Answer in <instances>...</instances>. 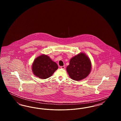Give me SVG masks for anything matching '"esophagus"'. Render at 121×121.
I'll return each instance as SVG.
<instances>
[{
	"label": "esophagus",
	"mask_w": 121,
	"mask_h": 121,
	"mask_svg": "<svg viewBox=\"0 0 121 121\" xmlns=\"http://www.w3.org/2000/svg\"><path fill=\"white\" fill-rule=\"evenodd\" d=\"M60 68H61V69H64L65 68V66H61V67H60Z\"/></svg>",
	"instance_id": "1"
}]
</instances>
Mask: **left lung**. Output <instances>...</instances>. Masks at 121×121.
I'll use <instances>...</instances> for the list:
<instances>
[{
	"label": "left lung",
	"instance_id": "8db88e82",
	"mask_svg": "<svg viewBox=\"0 0 121 121\" xmlns=\"http://www.w3.org/2000/svg\"><path fill=\"white\" fill-rule=\"evenodd\" d=\"M91 70L90 59L83 53L71 58L67 71L70 77L73 80H81L89 75Z\"/></svg>",
	"mask_w": 121,
	"mask_h": 121
}]
</instances>
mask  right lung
<instances>
[{
	"label": "right lung",
	"mask_w": 121,
	"mask_h": 121,
	"mask_svg": "<svg viewBox=\"0 0 121 121\" xmlns=\"http://www.w3.org/2000/svg\"><path fill=\"white\" fill-rule=\"evenodd\" d=\"M58 69L57 64L45 55H42L36 58L32 65L34 74L41 79L49 78Z\"/></svg>",
	"instance_id": "obj_1"
}]
</instances>
